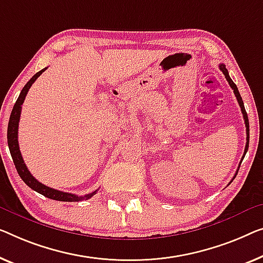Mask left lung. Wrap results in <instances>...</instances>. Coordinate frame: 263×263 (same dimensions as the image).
<instances>
[{
	"instance_id": "8db88e82",
	"label": "left lung",
	"mask_w": 263,
	"mask_h": 263,
	"mask_svg": "<svg viewBox=\"0 0 263 263\" xmlns=\"http://www.w3.org/2000/svg\"><path fill=\"white\" fill-rule=\"evenodd\" d=\"M218 67H219V69L222 70L223 74H224L226 79H227V81L229 82L230 87H232V88L234 89V94H235V97H236V99H237V101H238V105H240L241 111H242V115H243V119H245V124H246V131H247V143H246V147H245V155H243V157H242V159H241V162H240V165H241L242 160H243L245 156H246V154H247V151H248V146H249V120H248V116H247V112H246V108H245V105H243V100H242V98H241V96H240V92H238L237 86L234 84V81L232 80V78L229 77L228 69L226 68V66L223 65V64H219ZM237 171H238V170H237ZM236 175H237V172H236V174H235L234 178L236 177Z\"/></svg>"
}]
</instances>
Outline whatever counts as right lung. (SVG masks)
<instances>
[{"label": "right lung", "mask_w": 263, "mask_h": 263, "mask_svg": "<svg viewBox=\"0 0 263 263\" xmlns=\"http://www.w3.org/2000/svg\"><path fill=\"white\" fill-rule=\"evenodd\" d=\"M47 68L41 69L40 72H37L35 76L31 78V79L27 82L25 87L22 88L21 93L17 98L16 103H15L13 111H11L10 118H9V124H8V132H7V138H8V146H9V151L11 155V158H13V162L15 164V167L18 172L20 177L22 178V181L25 182L27 185H28L30 189H33L36 193L44 195L45 197H48L50 199H55V201H61V202H79L84 201V199L91 198L93 195L97 194V190L93 191L91 194H87L85 196H78L74 194L69 193H64V191H59L55 189H52V187L45 185L37 181L36 178L33 177V175L30 174L28 167L26 166L25 160H23L21 156V151H20L18 147V140H17V131H18V121H20V116H21V108L22 104L26 99L27 93H28L30 86L34 84L35 80L37 79L39 77L41 76L42 72H45Z\"/></svg>", "instance_id": "right-lung-1"}]
</instances>
